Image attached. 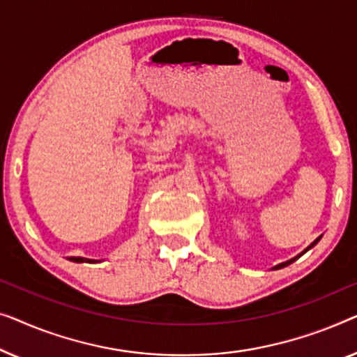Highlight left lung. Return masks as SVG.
<instances>
[{
	"label": "left lung",
	"mask_w": 357,
	"mask_h": 357,
	"mask_svg": "<svg viewBox=\"0 0 357 357\" xmlns=\"http://www.w3.org/2000/svg\"><path fill=\"white\" fill-rule=\"evenodd\" d=\"M320 238H322V236H319V238H317V239H315V241H314V243H312V244H310V245H309V248H307V249H304V250H303V252H301V254H299V255H296V257H294V259H291V260H288V262H283V264H278V265H277V267H273V268H275V270H278V268H283V267H286V265H289V264H293V262H294V260H298V259H299V257H301V255H303V254H305V252H307V250H309V249H312V248H314V245H315V244H317V243H319V241H320Z\"/></svg>",
	"instance_id": "8db88e82"
}]
</instances>
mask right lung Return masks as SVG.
I'll return each mask as SVG.
<instances>
[{"label":"right lung","mask_w":357,"mask_h":357,"mask_svg":"<svg viewBox=\"0 0 357 357\" xmlns=\"http://www.w3.org/2000/svg\"><path fill=\"white\" fill-rule=\"evenodd\" d=\"M69 260H73V262H77V264H82V262H97V260H92V259H85V257H69Z\"/></svg>","instance_id":"add662e5"}]
</instances>
